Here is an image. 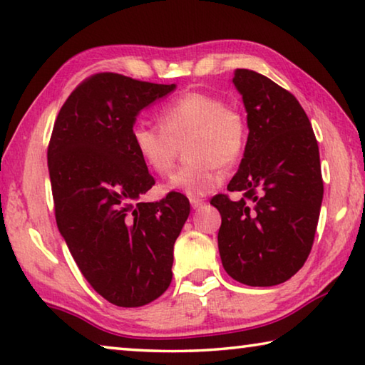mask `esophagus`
I'll list each match as a JSON object with an SVG mask.
<instances>
[{"label":"esophagus","instance_id":"1","mask_svg":"<svg viewBox=\"0 0 365 365\" xmlns=\"http://www.w3.org/2000/svg\"><path fill=\"white\" fill-rule=\"evenodd\" d=\"M190 202H191V207H193V209H200L202 205H205V201L200 200V197H191Z\"/></svg>","mask_w":365,"mask_h":365}]
</instances>
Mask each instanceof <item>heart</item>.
Segmentation results:
<instances>
[{
	"mask_svg": "<svg viewBox=\"0 0 365 365\" xmlns=\"http://www.w3.org/2000/svg\"><path fill=\"white\" fill-rule=\"evenodd\" d=\"M159 125L137 122L130 138L153 174L169 175L180 148L188 160L168 183V190L205 196L222 182L220 165L237 163L248 140L245 117L217 96L190 91L160 109Z\"/></svg>",
	"mask_w": 365,
	"mask_h": 365,
	"instance_id": "obj_1",
	"label": "heart"
}]
</instances>
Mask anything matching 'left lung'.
Wrapping results in <instances>:
<instances>
[{
	"label": "left lung",
	"mask_w": 365,
	"mask_h": 365,
	"mask_svg": "<svg viewBox=\"0 0 365 365\" xmlns=\"http://www.w3.org/2000/svg\"><path fill=\"white\" fill-rule=\"evenodd\" d=\"M243 98L248 141L228 191L217 195L222 265L250 287L287 282L304 265L316 235L324 182L316 135L299 101L262 73L235 71Z\"/></svg>",
	"instance_id": "8db88e82"
}]
</instances>
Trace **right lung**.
I'll use <instances>...</instances> for the list:
<instances>
[{
	"instance_id": "right-lung-1",
	"label": "right lung",
	"mask_w": 365,
	"mask_h": 365,
	"mask_svg": "<svg viewBox=\"0 0 365 365\" xmlns=\"http://www.w3.org/2000/svg\"><path fill=\"white\" fill-rule=\"evenodd\" d=\"M174 90L96 73L67 98L49 140L59 232L86 282L120 307L145 306L169 288L174 243L190 215L187 196L175 191L141 201L154 178L130 138L141 109Z\"/></svg>"
}]
</instances>
